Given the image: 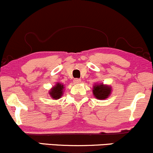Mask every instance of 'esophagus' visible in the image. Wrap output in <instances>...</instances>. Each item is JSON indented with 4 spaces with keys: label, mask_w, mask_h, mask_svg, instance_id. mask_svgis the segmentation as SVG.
<instances>
[{
    "label": "esophagus",
    "mask_w": 153,
    "mask_h": 153,
    "mask_svg": "<svg viewBox=\"0 0 153 153\" xmlns=\"http://www.w3.org/2000/svg\"><path fill=\"white\" fill-rule=\"evenodd\" d=\"M74 82L75 84H79L81 82V79H74Z\"/></svg>",
    "instance_id": "34e87169"
}]
</instances>
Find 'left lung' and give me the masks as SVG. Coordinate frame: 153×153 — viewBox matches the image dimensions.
I'll list each match as a JSON object with an SVG mask.
<instances>
[{"mask_svg":"<svg viewBox=\"0 0 153 153\" xmlns=\"http://www.w3.org/2000/svg\"><path fill=\"white\" fill-rule=\"evenodd\" d=\"M112 88L110 85L103 83H96L93 85V94L98 100H104L109 97L111 93Z\"/></svg>","mask_w":153,"mask_h":153,"instance_id":"8db88e82","label":"left lung"}]
</instances>
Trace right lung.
<instances>
[{
	"mask_svg": "<svg viewBox=\"0 0 153 153\" xmlns=\"http://www.w3.org/2000/svg\"><path fill=\"white\" fill-rule=\"evenodd\" d=\"M64 85L60 82H57L49 91V95L52 99L57 100L60 98L63 95Z\"/></svg>",
	"mask_w": 153,
	"mask_h": 153,
	"instance_id": "add662e5",
	"label": "right lung"
}]
</instances>
